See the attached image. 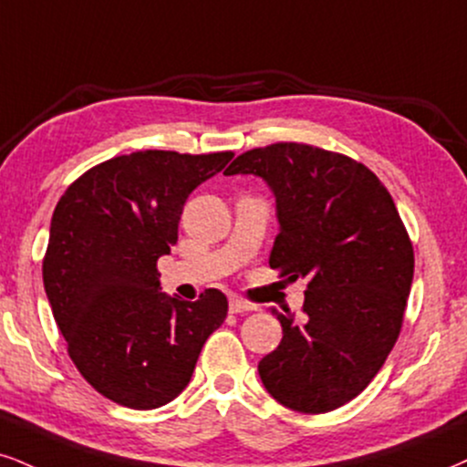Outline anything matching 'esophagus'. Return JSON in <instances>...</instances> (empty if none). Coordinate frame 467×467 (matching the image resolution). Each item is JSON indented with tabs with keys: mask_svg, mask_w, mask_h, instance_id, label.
Masks as SVG:
<instances>
[{
	"mask_svg": "<svg viewBox=\"0 0 467 467\" xmlns=\"http://www.w3.org/2000/svg\"><path fill=\"white\" fill-rule=\"evenodd\" d=\"M255 309H257V305L244 301V298H240V296H232V298H229V312H232V314L255 312Z\"/></svg>",
	"mask_w": 467,
	"mask_h": 467,
	"instance_id": "34e87169",
	"label": "esophagus"
}]
</instances>
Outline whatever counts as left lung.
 Here are the masks:
<instances>
[{
  "label": "left lung",
  "mask_w": 467,
  "mask_h": 467,
  "mask_svg": "<svg viewBox=\"0 0 467 467\" xmlns=\"http://www.w3.org/2000/svg\"><path fill=\"white\" fill-rule=\"evenodd\" d=\"M257 175L277 201L270 268L307 279L303 314L277 316L281 344L257 366L284 407L327 413L353 400L399 339L413 246L392 194L342 153L277 142L251 149L224 175Z\"/></svg>",
  "instance_id": "left-lung-1"
}]
</instances>
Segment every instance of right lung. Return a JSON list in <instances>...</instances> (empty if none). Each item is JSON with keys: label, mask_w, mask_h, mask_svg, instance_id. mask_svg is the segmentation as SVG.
<instances>
[{"label": "right lung", "mask_w": 467, "mask_h": 467, "mask_svg": "<svg viewBox=\"0 0 467 467\" xmlns=\"http://www.w3.org/2000/svg\"><path fill=\"white\" fill-rule=\"evenodd\" d=\"M232 151H136L86 171L51 216L43 284L68 357L97 392L155 410L190 383L227 318L210 287L190 303L160 292L158 260L177 243L183 203Z\"/></svg>", "instance_id": "1"}]
</instances>
